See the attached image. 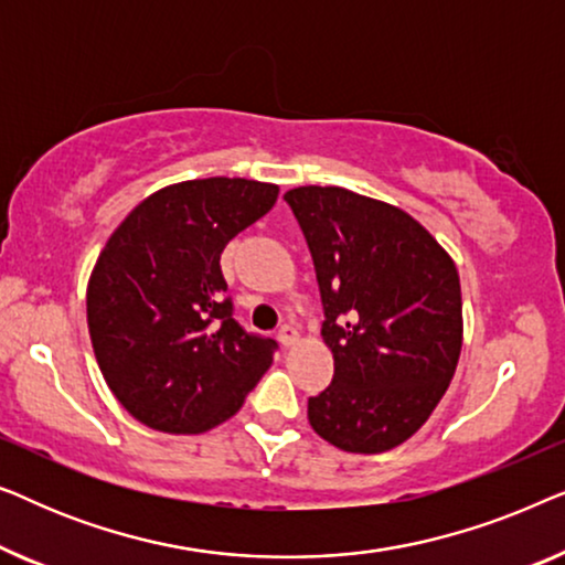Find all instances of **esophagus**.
I'll use <instances>...</instances> for the list:
<instances>
[{
	"instance_id": "obj_1",
	"label": "esophagus",
	"mask_w": 565,
	"mask_h": 565,
	"mask_svg": "<svg viewBox=\"0 0 565 565\" xmlns=\"http://www.w3.org/2000/svg\"><path fill=\"white\" fill-rule=\"evenodd\" d=\"M298 339H300V334L296 327H282L280 331H277V342H280L285 350H288V347H296Z\"/></svg>"
}]
</instances>
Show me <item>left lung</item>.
Returning a JSON list of instances; mask_svg holds the SVG:
<instances>
[{
    "mask_svg": "<svg viewBox=\"0 0 565 565\" xmlns=\"http://www.w3.org/2000/svg\"><path fill=\"white\" fill-rule=\"evenodd\" d=\"M311 249L334 381L308 422L344 452L406 443L435 412L462 347L460 275L401 207L344 188L285 192Z\"/></svg>",
    "mask_w": 565,
    "mask_h": 565,
    "instance_id": "1",
    "label": "left lung"
}]
</instances>
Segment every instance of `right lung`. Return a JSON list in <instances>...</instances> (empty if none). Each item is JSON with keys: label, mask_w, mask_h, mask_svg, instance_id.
I'll list each match as a JSON object with an SVG mask.
<instances>
[{"label": "right lung", "mask_w": 565, "mask_h": 565, "mask_svg": "<svg viewBox=\"0 0 565 565\" xmlns=\"http://www.w3.org/2000/svg\"><path fill=\"white\" fill-rule=\"evenodd\" d=\"M280 188L242 177L169 184L113 231L87 282V327L113 396L146 427L203 435L242 408L273 339L231 319L221 252Z\"/></svg>", "instance_id": "obj_1"}]
</instances>
